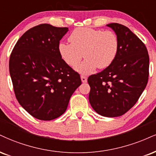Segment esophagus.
<instances>
[{
  "instance_id": "obj_1",
  "label": "esophagus",
  "mask_w": 156,
  "mask_h": 156,
  "mask_svg": "<svg viewBox=\"0 0 156 156\" xmlns=\"http://www.w3.org/2000/svg\"><path fill=\"white\" fill-rule=\"evenodd\" d=\"M80 78H81V81L83 82V83H86V82H87V78H86V76H80Z\"/></svg>"
}]
</instances>
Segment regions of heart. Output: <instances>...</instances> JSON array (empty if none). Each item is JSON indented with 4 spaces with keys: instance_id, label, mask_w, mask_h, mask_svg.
Returning <instances> with one entry per match:
<instances>
[{
    "instance_id": "1",
    "label": "heart",
    "mask_w": 156,
    "mask_h": 156,
    "mask_svg": "<svg viewBox=\"0 0 156 156\" xmlns=\"http://www.w3.org/2000/svg\"><path fill=\"white\" fill-rule=\"evenodd\" d=\"M71 43L62 42L59 52L67 65L76 67L80 74L88 75L97 67L105 69L110 66L119 51V39L114 32L104 31L89 27L77 28L70 35Z\"/></svg>"
}]
</instances>
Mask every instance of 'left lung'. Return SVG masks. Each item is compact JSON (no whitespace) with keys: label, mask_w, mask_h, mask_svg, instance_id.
Listing matches in <instances>:
<instances>
[{"label":"left lung","mask_w":156,"mask_h":156,"mask_svg":"<svg viewBox=\"0 0 156 156\" xmlns=\"http://www.w3.org/2000/svg\"><path fill=\"white\" fill-rule=\"evenodd\" d=\"M119 37L115 59L102 72L88 78L91 90L89 102L105 117H118L136 104L145 89L149 77V55L145 45L128 27L108 24Z\"/></svg>","instance_id":"8db88e82"}]
</instances>
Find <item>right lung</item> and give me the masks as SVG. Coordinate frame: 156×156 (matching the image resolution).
I'll return each mask as SVG.
<instances>
[{
  "mask_svg": "<svg viewBox=\"0 0 156 156\" xmlns=\"http://www.w3.org/2000/svg\"><path fill=\"white\" fill-rule=\"evenodd\" d=\"M67 27L41 24L26 31L15 44L9 72L19 103L35 119L51 121L66 111L81 84L80 75L59 52V41Z\"/></svg>",
  "mask_w": 156,
  "mask_h": 156,
  "instance_id": "obj_1",
  "label": "right lung"
}]
</instances>
